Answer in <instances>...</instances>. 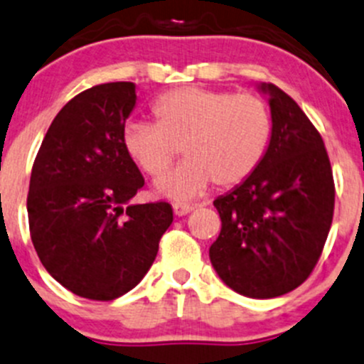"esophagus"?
<instances>
[{
	"label": "esophagus",
	"mask_w": 364,
	"mask_h": 364,
	"mask_svg": "<svg viewBox=\"0 0 364 364\" xmlns=\"http://www.w3.org/2000/svg\"><path fill=\"white\" fill-rule=\"evenodd\" d=\"M193 210V207L191 205H186V203H175V205H173V214H175V216H186V214H189Z\"/></svg>",
	"instance_id": "esophagus-1"
}]
</instances>
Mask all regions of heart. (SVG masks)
I'll return each instance as SVG.
<instances>
[{
	"instance_id": "1",
	"label": "heart",
	"mask_w": 364,
	"mask_h": 364,
	"mask_svg": "<svg viewBox=\"0 0 364 364\" xmlns=\"http://www.w3.org/2000/svg\"><path fill=\"white\" fill-rule=\"evenodd\" d=\"M155 124L128 123L123 146L146 175L161 176L182 151L186 159L155 184L159 196L188 202L207 189L232 188L264 159L273 132L269 107L254 95L184 87L151 109Z\"/></svg>"
}]
</instances>
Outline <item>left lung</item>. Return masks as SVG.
<instances>
[{
  "label": "left lung",
  "mask_w": 364,
  "mask_h": 364,
  "mask_svg": "<svg viewBox=\"0 0 364 364\" xmlns=\"http://www.w3.org/2000/svg\"><path fill=\"white\" fill-rule=\"evenodd\" d=\"M272 141L259 168L214 200L221 232L209 257L218 277L250 299L299 288L320 259L334 213V182L321 136L296 102L273 84Z\"/></svg>",
  "instance_id": "left-lung-1"
}]
</instances>
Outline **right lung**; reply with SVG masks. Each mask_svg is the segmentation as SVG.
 <instances>
[{
	"label": "right lung",
	"mask_w": 364,
	"mask_h": 364,
	"mask_svg": "<svg viewBox=\"0 0 364 364\" xmlns=\"http://www.w3.org/2000/svg\"><path fill=\"white\" fill-rule=\"evenodd\" d=\"M136 84L95 85L65 103L33 162L32 243L46 272L84 299L114 300L143 280L173 221L171 205L130 203L144 186L123 146Z\"/></svg>",
	"instance_id": "obj_1"
}]
</instances>
